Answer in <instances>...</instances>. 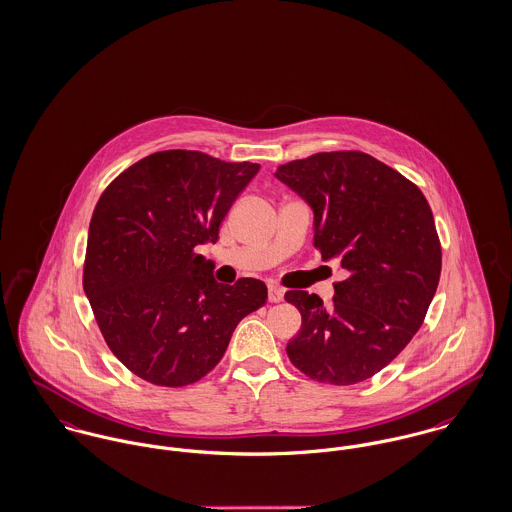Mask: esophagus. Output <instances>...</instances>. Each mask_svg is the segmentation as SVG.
<instances>
[{"label": "esophagus", "instance_id": "esophagus-1", "mask_svg": "<svg viewBox=\"0 0 512 512\" xmlns=\"http://www.w3.org/2000/svg\"><path fill=\"white\" fill-rule=\"evenodd\" d=\"M284 298V288L276 286V284H269V302H280Z\"/></svg>", "mask_w": 512, "mask_h": 512}]
</instances>
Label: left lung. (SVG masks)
<instances>
[{
  "label": "left lung",
  "mask_w": 512,
  "mask_h": 512,
  "mask_svg": "<svg viewBox=\"0 0 512 512\" xmlns=\"http://www.w3.org/2000/svg\"><path fill=\"white\" fill-rule=\"evenodd\" d=\"M275 175L314 208L315 249L347 271L329 308L317 294H284L302 314L286 354L315 382H364L407 347L433 302L442 249L431 206L399 171L354 150L294 159Z\"/></svg>",
  "instance_id": "obj_1"
}]
</instances>
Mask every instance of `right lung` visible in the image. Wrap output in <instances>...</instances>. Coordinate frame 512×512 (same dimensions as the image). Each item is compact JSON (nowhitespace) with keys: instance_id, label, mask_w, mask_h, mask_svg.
I'll return each instance as SVG.
<instances>
[{"instance_id":"obj_1","label":"right lung","mask_w":512,"mask_h":512,"mask_svg":"<svg viewBox=\"0 0 512 512\" xmlns=\"http://www.w3.org/2000/svg\"><path fill=\"white\" fill-rule=\"evenodd\" d=\"M259 167L165 150L103 191L89 224L83 290L109 349L138 378L163 388L195 384L222 360L237 323L265 306V282L220 284L195 251L218 241Z\"/></svg>"}]
</instances>
